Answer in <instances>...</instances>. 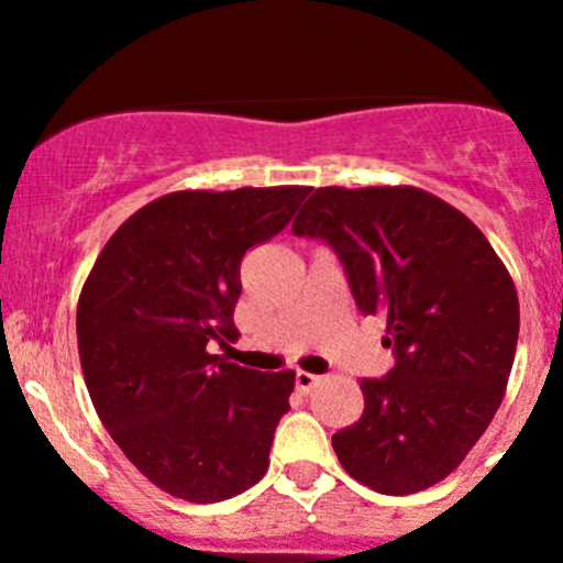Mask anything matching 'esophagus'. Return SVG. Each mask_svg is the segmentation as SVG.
I'll list each match as a JSON object with an SVG mask.
<instances>
[{"instance_id": "obj_1", "label": "esophagus", "mask_w": 563, "mask_h": 563, "mask_svg": "<svg viewBox=\"0 0 563 563\" xmlns=\"http://www.w3.org/2000/svg\"><path fill=\"white\" fill-rule=\"evenodd\" d=\"M294 382H297V391H299V395H310V391H313V389L318 387V384H321V378L313 376V373L299 371L297 376H294Z\"/></svg>"}]
</instances>
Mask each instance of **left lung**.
Instances as JSON below:
<instances>
[{
	"label": "left lung",
	"instance_id": "left-lung-1",
	"mask_svg": "<svg viewBox=\"0 0 563 563\" xmlns=\"http://www.w3.org/2000/svg\"><path fill=\"white\" fill-rule=\"evenodd\" d=\"M291 231L338 253L360 313L387 318L395 354L387 376L360 384V422L332 435L340 465L387 496L435 485L504 400L520 332L507 266L463 212L406 185L318 187Z\"/></svg>",
	"mask_w": 563,
	"mask_h": 563
}]
</instances>
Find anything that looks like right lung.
Here are the masks:
<instances>
[{
  "mask_svg": "<svg viewBox=\"0 0 563 563\" xmlns=\"http://www.w3.org/2000/svg\"><path fill=\"white\" fill-rule=\"evenodd\" d=\"M310 187L179 190L124 220L95 261L76 329L84 382L119 450L161 490L214 504L253 487L294 373L240 367V264L280 234Z\"/></svg>",
  "mask_w": 563,
  "mask_h": 563,
  "instance_id": "add662e5",
  "label": "right lung"
}]
</instances>
